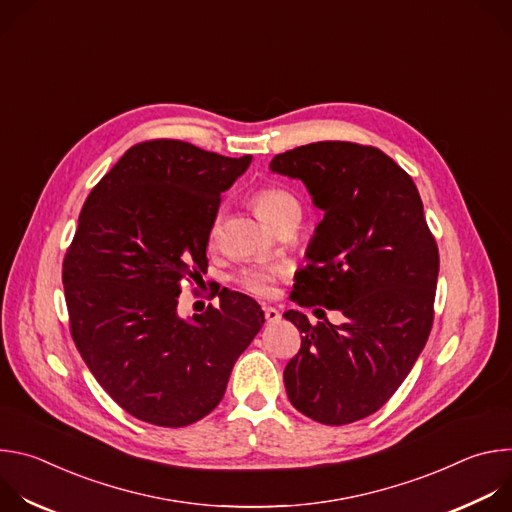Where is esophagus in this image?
I'll return each mask as SVG.
<instances>
[{
	"label": "esophagus",
	"instance_id": "34e87169",
	"mask_svg": "<svg viewBox=\"0 0 512 512\" xmlns=\"http://www.w3.org/2000/svg\"><path fill=\"white\" fill-rule=\"evenodd\" d=\"M263 314H265V320H267L269 324H275V322L281 320L279 310H275V308H271V306H263Z\"/></svg>",
	"mask_w": 512,
	"mask_h": 512
}]
</instances>
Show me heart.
<instances>
[{"label": "heart", "instance_id": "heart-1", "mask_svg": "<svg viewBox=\"0 0 512 512\" xmlns=\"http://www.w3.org/2000/svg\"><path fill=\"white\" fill-rule=\"evenodd\" d=\"M253 204L261 221L271 229L287 221H300V202L296 196L279 186H265L253 196ZM283 275V267L279 265H249L239 273V283L255 296H269L273 291L275 279Z\"/></svg>", "mask_w": 512, "mask_h": 512}]
</instances>
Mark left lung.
I'll use <instances>...</instances> for the list:
<instances>
[{
  "instance_id": "8db88e82",
  "label": "left lung",
  "mask_w": 512,
  "mask_h": 512,
  "mask_svg": "<svg viewBox=\"0 0 512 512\" xmlns=\"http://www.w3.org/2000/svg\"><path fill=\"white\" fill-rule=\"evenodd\" d=\"M269 170L302 180L324 212L289 300L344 316L340 326H312L300 310L283 314L302 332L283 371L285 391L310 419L346 425L381 409L421 354L437 245L411 176L377 148L316 141L277 154Z\"/></svg>"
}]
</instances>
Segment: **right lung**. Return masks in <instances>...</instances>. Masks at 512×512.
I'll return each mask as SVG.
<instances>
[{
  "label": "right lung",
  "mask_w": 512,
  "mask_h": 512,
  "mask_svg": "<svg viewBox=\"0 0 512 512\" xmlns=\"http://www.w3.org/2000/svg\"><path fill=\"white\" fill-rule=\"evenodd\" d=\"M178 139L129 148L91 190L66 251L70 334L99 385L133 417L184 427L221 403L261 306L223 289L182 318L180 281L206 269L221 194L251 164Z\"/></svg>",
  "instance_id": "add662e5"
}]
</instances>
